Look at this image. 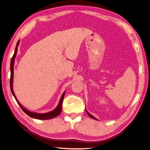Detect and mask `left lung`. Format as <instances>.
Returning a JSON list of instances; mask_svg holds the SVG:
<instances>
[{
  "mask_svg": "<svg viewBox=\"0 0 150 150\" xmlns=\"http://www.w3.org/2000/svg\"><path fill=\"white\" fill-rule=\"evenodd\" d=\"M86 113H87V114H88V115H89V116H90V117H91V118H92V119H95V120H98V119H97L96 118H95V117H93V116L92 115H91L90 114V113H89L87 110H86Z\"/></svg>",
  "mask_w": 150,
  "mask_h": 150,
  "instance_id": "8db88e82",
  "label": "left lung"
}]
</instances>
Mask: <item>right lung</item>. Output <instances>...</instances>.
I'll list each match as a JSON object with an SVG mask.
<instances>
[{"label":"right lung","mask_w":150,"mask_h":150,"mask_svg":"<svg viewBox=\"0 0 150 150\" xmlns=\"http://www.w3.org/2000/svg\"><path fill=\"white\" fill-rule=\"evenodd\" d=\"M19 41H20V40H19V41L17 43V44H16L14 54L13 56V57H12L11 61L10 86H11V92H12V94L13 95L14 97L16 100V102H17V103H18V105H19L20 107L21 108V109L23 110V112L26 113V114L28 116H30V117H31V118L40 119V120H48V119H51L55 118V117L58 116L62 111V105L63 100H64V95H65L66 91H64L63 93V94L61 96V98H60V101H59V102L57 105V107L54 109V110L51 111V112H49L45 113V114H38V113H36V112H31V111L28 110L26 108H25L21 103H19V102L18 101V100L17 99V98H16V96L14 94V90H13V77H14V61H15V58L16 57V54H17V52H18V47L19 46Z\"/></svg>","instance_id":"obj_1"}]
</instances>
